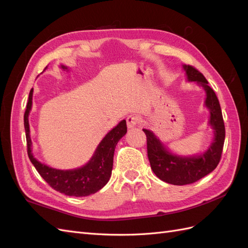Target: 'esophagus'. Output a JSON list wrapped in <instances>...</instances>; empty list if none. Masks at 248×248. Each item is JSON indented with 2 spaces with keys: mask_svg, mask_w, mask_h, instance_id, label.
I'll use <instances>...</instances> for the list:
<instances>
[{
  "mask_svg": "<svg viewBox=\"0 0 248 248\" xmlns=\"http://www.w3.org/2000/svg\"><path fill=\"white\" fill-rule=\"evenodd\" d=\"M140 121V118L139 115H130L127 117L126 119V122H127V126H128V128H131V127L137 126Z\"/></svg>",
  "mask_w": 248,
  "mask_h": 248,
  "instance_id": "esophagus-1",
  "label": "esophagus"
}]
</instances>
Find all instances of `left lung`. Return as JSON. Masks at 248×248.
Masks as SVG:
<instances>
[{"label":"left lung","mask_w":248,"mask_h":248,"mask_svg":"<svg viewBox=\"0 0 248 248\" xmlns=\"http://www.w3.org/2000/svg\"><path fill=\"white\" fill-rule=\"evenodd\" d=\"M183 67L188 80L197 81L205 89L206 107L210 109V125L213 127L215 138L204 154L197 157H179L170 153L153 132L142 129L147 137V153L152 170L162 181L172 185L194 183L215 170L220 161L226 138L220 104L213 89L208 86L207 79L197 68L191 65Z\"/></svg>","instance_id":"obj_1"}]
</instances>
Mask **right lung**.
I'll use <instances>...</instances> for the list:
<instances>
[{"label":"right lung","instance_id":"obj_1","mask_svg":"<svg viewBox=\"0 0 248 248\" xmlns=\"http://www.w3.org/2000/svg\"><path fill=\"white\" fill-rule=\"evenodd\" d=\"M33 89L29 94V100L24 115V124L27 139L28 156L39 175L55 190L69 197H87L100 190L106 185L111 175L112 162H114L115 148L119 140L127 132L126 121L120 122L114 129H111L104 138L92 159L85 167L71 170H60L51 169L39 162L31 151L32 141L30 138L29 112L32 108Z\"/></svg>","mask_w":248,"mask_h":248}]
</instances>
